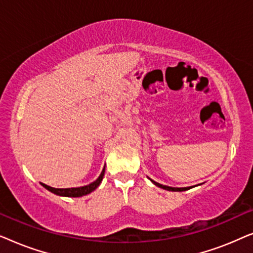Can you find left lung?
<instances>
[{
	"label": "left lung",
	"mask_w": 253,
	"mask_h": 253,
	"mask_svg": "<svg viewBox=\"0 0 253 253\" xmlns=\"http://www.w3.org/2000/svg\"><path fill=\"white\" fill-rule=\"evenodd\" d=\"M151 181H152V179H151ZM152 182H153L157 186H159V188L168 190V191H186V190H189L190 188H191V186H190V188H171V186L162 185V184H160V183H157V182H154V181H152Z\"/></svg>",
	"instance_id": "8db88e82"
}]
</instances>
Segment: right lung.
Returning <instances> with one entry per match:
<instances>
[{
    "label": "right lung",
    "instance_id": "add662e5",
    "mask_svg": "<svg viewBox=\"0 0 253 253\" xmlns=\"http://www.w3.org/2000/svg\"><path fill=\"white\" fill-rule=\"evenodd\" d=\"M103 175H105V168H103V170L101 171V174L98 177L96 181H94L91 184L88 185H85V186H81V188H69V189H55V188H51V186H48L46 184H43V183H41L42 184L43 188H46L47 190H49L50 192L55 193V195L57 196H63V197H82V196H85V195H88V193H91L92 191H94V190L98 188L100 185V183H101L102 178H103Z\"/></svg>",
    "mask_w": 253,
    "mask_h": 253
}]
</instances>
